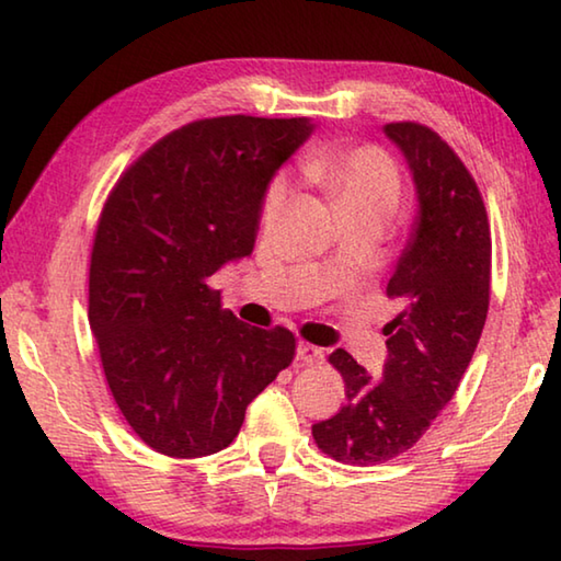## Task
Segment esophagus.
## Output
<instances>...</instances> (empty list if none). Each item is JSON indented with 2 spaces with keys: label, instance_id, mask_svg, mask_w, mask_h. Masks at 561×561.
Returning a JSON list of instances; mask_svg holds the SVG:
<instances>
[{
  "label": "esophagus",
  "instance_id": "esophagus-1",
  "mask_svg": "<svg viewBox=\"0 0 561 561\" xmlns=\"http://www.w3.org/2000/svg\"><path fill=\"white\" fill-rule=\"evenodd\" d=\"M327 358V351L314 344H307V341H299L297 346V364L299 366H317Z\"/></svg>",
  "mask_w": 561,
  "mask_h": 561
}]
</instances>
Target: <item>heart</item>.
<instances>
[{
	"instance_id": "heart-1",
	"label": "heart",
	"mask_w": 561,
	"mask_h": 561,
	"mask_svg": "<svg viewBox=\"0 0 561 561\" xmlns=\"http://www.w3.org/2000/svg\"><path fill=\"white\" fill-rule=\"evenodd\" d=\"M301 168L311 180L324 185L346 220L374 217V220L388 222L401 203V175H398L393 160L378 148L309 156ZM287 197L289 180L284 175L274 178L262 203L264 225L270 227L279 220Z\"/></svg>"
}]
</instances>
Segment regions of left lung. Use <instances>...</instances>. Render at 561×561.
Instances as JSON below:
<instances>
[{"label":"left lung","instance_id":"1","mask_svg":"<svg viewBox=\"0 0 561 561\" xmlns=\"http://www.w3.org/2000/svg\"><path fill=\"white\" fill-rule=\"evenodd\" d=\"M413 175L417 215L386 294L398 317L386 324L378 381L336 348L329 364L344 376L346 401L311 435L329 458L378 465L411 450L450 403L468 371L490 307V222L468 168L421 123H388Z\"/></svg>","mask_w":561,"mask_h":561}]
</instances>
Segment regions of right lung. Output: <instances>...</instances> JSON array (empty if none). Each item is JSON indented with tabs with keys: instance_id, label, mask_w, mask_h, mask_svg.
Here are the masks:
<instances>
[{
	"instance_id": "1",
	"label": "right lung",
	"mask_w": 561,
	"mask_h": 561,
	"mask_svg": "<svg viewBox=\"0 0 561 561\" xmlns=\"http://www.w3.org/2000/svg\"><path fill=\"white\" fill-rule=\"evenodd\" d=\"M311 130L307 118L187 123L148 148L103 205L89 324L113 401L156 453L227 448L247 405L291 364V331L244 324L210 277L252 254L264 193Z\"/></svg>"
}]
</instances>
